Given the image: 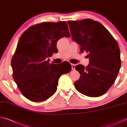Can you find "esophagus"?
I'll use <instances>...</instances> for the list:
<instances>
[{"instance_id":"1","label":"esophagus","mask_w":127,"mask_h":127,"mask_svg":"<svg viewBox=\"0 0 127 127\" xmlns=\"http://www.w3.org/2000/svg\"><path fill=\"white\" fill-rule=\"evenodd\" d=\"M71 65H72V69L74 70L75 69V66H76V64H71Z\"/></svg>"}]
</instances>
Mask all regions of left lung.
<instances>
[{
  "mask_svg": "<svg viewBox=\"0 0 127 127\" xmlns=\"http://www.w3.org/2000/svg\"><path fill=\"white\" fill-rule=\"evenodd\" d=\"M72 40L89 53L86 67H75L81 77L74 82L76 90L89 97H99L114 83L121 66L119 45L104 26L91 19L68 21Z\"/></svg>",
  "mask_w": 127,
  "mask_h": 127,
  "instance_id": "8db88e82",
  "label": "left lung"
}]
</instances>
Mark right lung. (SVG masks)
Listing matches in <instances>:
<instances>
[{"instance_id": "add662e5", "label": "right lung", "mask_w": 127, "mask_h": 127, "mask_svg": "<svg viewBox=\"0 0 127 127\" xmlns=\"http://www.w3.org/2000/svg\"><path fill=\"white\" fill-rule=\"evenodd\" d=\"M64 36L70 37L65 21L33 25L21 35L11 64L15 82L27 99H48L57 91L60 77L71 70L68 62L55 65L48 59L58 52L57 41Z\"/></svg>"}]
</instances>
